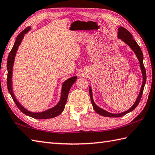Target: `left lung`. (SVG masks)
<instances>
[{"mask_svg":"<svg viewBox=\"0 0 155 155\" xmlns=\"http://www.w3.org/2000/svg\"><path fill=\"white\" fill-rule=\"evenodd\" d=\"M117 37H118V38H120L121 39H122V40L125 42L126 44H128L129 46L132 48V50L134 51V53L136 54V56H137L139 62H140V66L141 71L142 72V76H143V83H142V87L140 89V91L138 96V98H137V99H136V101L134 103V104L132 105V107L131 108H130L128 110L123 112V113L116 114L109 113V112L102 110L101 108H100L98 107L97 105H96V104L94 103L93 99L91 89V87H89V94H90L91 101V104L93 105L94 110H95L98 114L101 115V116H105V117H122V116H124L125 114H128V113H129V112L134 110V109L137 107V105H138L139 102H140V101L142 93H143L145 83H146V81H147V72H146V70H145V68L144 66V64H143V54H142V50L140 49V46H139L138 44L136 43V41L134 40V39H133L132 35L131 34V33H130L129 31H128V30H127L126 28H124V27H120L119 28H118Z\"/></svg>","mask_w":155,"mask_h":155,"instance_id":"left-lung-1","label":"left lung"}]
</instances>
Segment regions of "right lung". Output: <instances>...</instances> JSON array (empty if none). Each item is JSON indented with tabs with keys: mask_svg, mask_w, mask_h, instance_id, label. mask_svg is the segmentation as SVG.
Segmentation results:
<instances>
[{
	"mask_svg": "<svg viewBox=\"0 0 155 155\" xmlns=\"http://www.w3.org/2000/svg\"><path fill=\"white\" fill-rule=\"evenodd\" d=\"M29 29H30V27H27V28H25L23 31H21L19 34L17 35L16 41L15 42L13 47L12 48L10 53L8 54V59H7V70H8L7 88H8V92L10 93L12 98H13L14 102L15 103V104H16L17 107L21 111H22L24 114L35 118V119H49V118H52L58 116V115L61 114L63 111V110H64V107L66 104V101H67L69 91L71 89L72 84H73L74 82L77 81V77H73L72 78H70L63 83L60 101L58 104V105H56L54 107L50 109V110L45 111L44 112H41V113H33V112H30L29 111H27L23 107V106H21L19 103L17 101L16 98L15 97L14 94L13 93V89H12V81H12L11 80L12 71H13V66L14 63L15 56V54H16L18 47H19L21 41H22V39L24 37V34H25V33L28 31Z\"/></svg>",
	"mask_w": 155,
	"mask_h": 155,
	"instance_id": "add662e5",
	"label": "right lung"
}]
</instances>
